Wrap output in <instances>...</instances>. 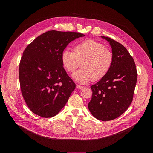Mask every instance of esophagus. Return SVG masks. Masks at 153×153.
I'll return each instance as SVG.
<instances>
[{"label": "esophagus", "mask_w": 153, "mask_h": 153, "mask_svg": "<svg viewBox=\"0 0 153 153\" xmlns=\"http://www.w3.org/2000/svg\"><path fill=\"white\" fill-rule=\"evenodd\" d=\"M76 87H77V89H84V86L80 85H76Z\"/></svg>", "instance_id": "obj_1"}]
</instances>
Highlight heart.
<instances>
[{
  "instance_id": "heart-1",
  "label": "heart",
  "mask_w": 153,
  "mask_h": 153,
  "mask_svg": "<svg viewBox=\"0 0 153 153\" xmlns=\"http://www.w3.org/2000/svg\"><path fill=\"white\" fill-rule=\"evenodd\" d=\"M64 68L73 72L81 64L82 68L74 74V78L80 83L97 81L105 77L114 61L112 52L103 44L94 39H88L76 45L74 51L64 50L61 53Z\"/></svg>"
}]
</instances>
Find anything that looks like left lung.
Listing matches in <instances>:
<instances>
[{"mask_svg":"<svg viewBox=\"0 0 153 153\" xmlns=\"http://www.w3.org/2000/svg\"><path fill=\"white\" fill-rule=\"evenodd\" d=\"M102 38L110 43L114 61L108 73L91 87L88 108L95 118L106 122L118 118L130 105L138 73L133 58L123 45L109 37Z\"/></svg>","mask_w":153,"mask_h":153,"instance_id":"8db88e82","label":"left lung"}]
</instances>
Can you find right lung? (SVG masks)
Returning a JSON list of instances; mask_svg holds the SVG:
<instances>
[{
    "label": "right lung",
    "mask_w": 153,
    "mask_h": 153,
    "mask_svg": "<svg viewBox=\"0 0 153 153\" xmlns=\"http://www.w3.org/2000/svg\"><path fill=\"white\" fill-rule=\"evenodd\" d=\"M78 32L51 30L36 38L24 50L19 81L30 110L43 118L57 115L67 103L76 84L63 68L61 53Z\"/></svg>",
    "instance_id": "obj_1"
}]
</instances>
